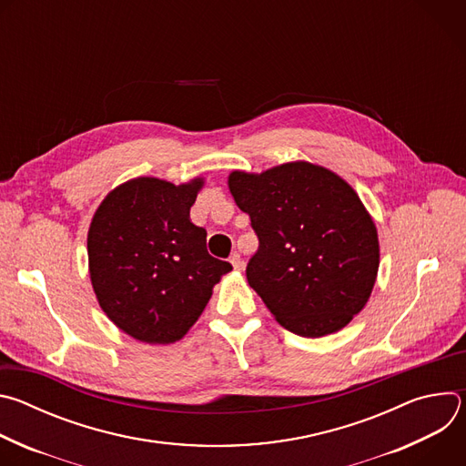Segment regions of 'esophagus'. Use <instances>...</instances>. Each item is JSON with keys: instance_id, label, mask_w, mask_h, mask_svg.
<instances>
[{"instance_id": "esophagus-1", "label": "esophagus", "mask_w": 466, "mask_h": 466, "mask_svg": "<svg viewBox=\"0 0 466 466\" xmlns=\"http://www.w3.org/2000/svg\"><path fill=\"white\" fill-rule=\"evenodd\" d=\"M230 263H232V268H234L236 271H241V269H243V259H241V256H239L238 252H234V254L230 256Z\"/></svg>"}]
</instances>
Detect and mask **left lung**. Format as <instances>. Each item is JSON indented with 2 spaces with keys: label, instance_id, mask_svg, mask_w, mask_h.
<instances>
[{
  "label": "left lung",
  "instance_id": "left-lung-1",
  "mask_svg": "<svg viewBox=\"0 0 466 466\" xmlns=\"http://www.w3.org/2000/svg\"><path fill=\"white\" fill-rule=\"evenodd\" d=\"M228 189L259 239L248 286L273 317L311 339L345 328L369 302L380 268L378 230L356 189L306 160L236 169Z\"/></svg>",
  "mask_w": 466,
  "mask_h": 466
}]
</instances>
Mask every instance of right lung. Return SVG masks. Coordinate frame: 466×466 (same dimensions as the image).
<instances>
[{
	"label": "right lung",
	"instance_id": "add662e5",
	"mask_svg": "<svg viewBox=\"0 0 466 466\" xmlns=\"http://www.w3.org/2000/svg\"><path fill=\"white\" fill-rule=\"evenodd\" d=\"M205 178L157 177L116 186L88 228L96 299L127 336L147 345L182 339L205 311L214 286L232 271L207 250V230L189 219Z\"/></svg>",
	"mask_w": 466,
	"mask_h": 466
}]
</instances>
